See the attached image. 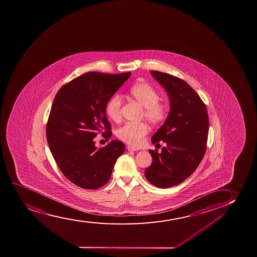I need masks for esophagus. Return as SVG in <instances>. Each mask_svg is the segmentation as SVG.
Listing matches in <instances>:
<instances>
[{
	"label": "esophagus",
	"mask_w": 257,
	"mask_h": 257,
	"mask_svg": "<svg viewBox=\"0 0 257 257\" xmlns=\"http://www.w3.org/2000/svg\"><path fill=\"white\" fill-rule=\"evenodd\" d=\"M127 149L128 151H138L139 149H136V148H134L132 146H127Z\"/></svg>",
	"instance_id": "34e87169"
}]
</instances>
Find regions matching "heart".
<instances>
[{"instance_id": "heart-1", "label": "heart", "mask_w": 257, "mask_h": 257, "mask_svg": "<svg viewBox=\"0 0 257 257\" xmlns=\"http://www.w3.org/2000/svg\"><path fill=\"white\" fill-rule=\"evenodd\" d=\"M130 96L145 108L144 114L148 121L158 124L164 120L167 115V106L158 102L159 93L149 84L138 83L130 88ZM121 99L115 95L108 100L106 105V114L112 121H118L121 119ZM148 133V127L144 123H126L118 128L116 132L119 139L130 145H138L143 136Z\"/></svg>"}]
</instances>
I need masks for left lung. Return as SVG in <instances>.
Here are the masks:
<instances>
[{"label":"left lung","instance_id":"left-lung-1","mask_svg":"<svg viewBox=\"0 0 257 257\" xmlns=\"http://www.w3.org/2000/svg\"><path fill=\"white\" fill-rule=\"evenodd\" d=\"M164 88L170 101V112L152 137L154 144L163 142L161 153L149 150L154 161L145 170L153 186L168 188L186 180L201 162L206 151L209 117L198 93L179 77L150 71Z\"/></svg>","mask_w":257,"mask_h":257}]
</instances>
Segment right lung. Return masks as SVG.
<instances>
[{
  "mask_svg": "<svg viewBox=\"0 0 257 257\" xmlns=\"http://www.w3.org/2000/svg\"><path fill=\"white\" fill-rule=\"evenodd\" d=\"M131 76L88 72L59 89L47 124L50 150L63 174L82 188H100L108 182L115 161L123 154V143L112 140L97 149L94 138L99 130L111 137L106 105Z\"/></svg>",
  "mask_w": 257,
  "mask_h": 257,
  "instance_id": "right-lung-1",
  "label": "right lung"
}]
</instances>
